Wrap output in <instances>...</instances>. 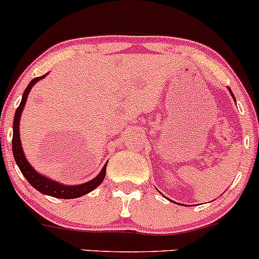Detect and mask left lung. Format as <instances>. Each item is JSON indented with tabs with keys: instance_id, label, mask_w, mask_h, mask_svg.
<instances>
[{
	"instance_id": "obj_1",
	"label": "left lung",
	"mask_w": 259,
	"mask_h": 259,
	"mask_svg": "<svg viewBox=\"0 0 259 259\" xmlns=\"http://www.w3.org/2000/svg\"><path fill=\"white\" fill-rule=\"evenodd\" d=\"M229 89V88H228ZM229 91H231V94H232V96H233V98H234V95H233V93H232V90H231V89H229ZM234 101H236V98H234Z\"/></svg>"
}]
</instances>
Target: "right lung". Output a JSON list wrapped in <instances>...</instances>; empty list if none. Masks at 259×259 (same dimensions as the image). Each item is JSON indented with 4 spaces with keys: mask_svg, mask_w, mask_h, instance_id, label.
Masks as SVG:
<instances>
[{
    "mask_svg": "<svg viewBox=\"0 0 259 259\" xmlns=\"http://www.w3.org/2000/svg\"><path fill=\"white\" fill-rule=\"evenodd\" d=\"M48 74L42 75L40 77H35L33 80H31V82L28 83L27 88H26L25 93L22 95V100H21L20 105H18L16 113H15V119H14V137H12V153H14V158L16 160V164L20 168L21 173L23 174L27 182L35 188L36 190H38L42 194L50 195V197L55 198H61V199H72V198H79L82 195L88 194V193L93 192L95 188H98L99 185L103 183L104 178H105L106 174V163L104 165V168L101 169V171L99 173V176L96 178H94L90 182H86L83 184L79 185H64L61 183H57L55 180L46 178L42 174L37 173V171L33 169V166H31V164L28 163L27 159L25 158V154H23L22 145H21L20 140V117L22 114L23 108H25L26 100L28 98V94H30L31 89L35 85L37 81L46 76Z\"/></svg>",
    "mask_w": 259,
    "mask_h": 259,
    "instance_id": "right-lung-1",
    "label": "right lung"
}]
</instances>
